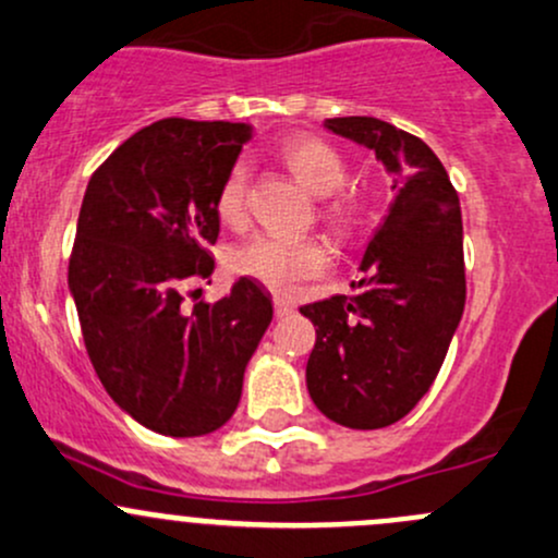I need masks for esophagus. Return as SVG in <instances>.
Returning <instances> with one entry per match:
<instances>
[{
    "label": "esophagus",
    "mask_w": 558,
    "mask_h": 558,
    "mask_svg": "<svg viewBox=\"0 0 558 558\" xmlns=\"http://www.w3.org/2000/svg\"><path fill=\"white\" fill-rule=\"evenodd\" d=\"M291 313H294V304L283 296H275V315H278V318H289Z\"/></svg>",
    "instance_id": "obj_1"
}]
</instances>
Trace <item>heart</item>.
<instances>
[{"label": "heart", "instance_id": "heart-1", "mask_svg": "<svg viewBox=\"0 0 558 558\" xmlns=\"http://www.w3.org/2000/svg\"><path fill=\"white\" fill-rule=\"evenodd\" d=\"M280 160L313 195L326 197L324 219L337 230H350L361 216V197L344 192L348 162L326 141L313 136L289 138L280 146ZM216 214L225 225L240 227L248 216V166L232 162L216 192ZM232 272L256 280L275 294H289L302 280L315 278L328 267V251L315 238L254 234L230 254Z\"/></svg>", "mask_w": 558, "mask_h": 558}]
</instances>
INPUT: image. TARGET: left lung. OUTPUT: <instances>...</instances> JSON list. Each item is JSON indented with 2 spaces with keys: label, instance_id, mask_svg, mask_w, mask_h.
Here are the masks:
<instances>
[{
  "label": "left lung",
  "instance_id": "obj_1",
  "mask_svg": "<svg viewBox=\"0 0 558 558\" xmlns=\"http://www.w3.org/2000/svg\"><path fill=\"white\" fill-rule=\"evenodd\" d=\"M324 125L366 146L392 175L396 201L366 245L355 296L299 307L315 326L307 390L328 420L377 430L430 390L465 310L460 197L425 141L377 117Z\"/></svg>",
  "mask_w": 558,
  "mask_h": 558
}]
</instances>
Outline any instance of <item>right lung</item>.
Instances as JSON below:
<instances>
[{"mask_svg":"<svg viewBox=\"0 0 558 558\" xmlns=\"http://www.w3.org/2000/svg\"><path fill=\"white\" fill-rule=\"evenodd\" d=\"M248 138L245 122H151L82 197L69 291L87 355L111 401L162 436H205L232 417L272 320V299L251 278L219 302L184 304L186 280L214 272L216 192Z\"/></svg>","mask_w":558,"mask_h":558,"instance_id":"obj_1","label":"right lung"}]
</instances>
